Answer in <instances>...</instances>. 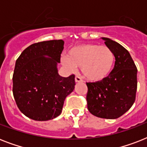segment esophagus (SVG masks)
Masks as SVG:
<instances>
[{"label": "esophagus", "instance_id": "obj_1", "mask_svg": "<svg viewBox=\"0 0 147 147\" xmlns=\"http://www.w3.org/2000/svg\"><path fill=\"white\" fill-rule=\"evenodd\" d=\"M75 81H76V82H82L83 80L82 79V78H81L80 76H76V78H75Z\"/></svg>", "mask_w": 147, "mask_h": 147}]
</instances>
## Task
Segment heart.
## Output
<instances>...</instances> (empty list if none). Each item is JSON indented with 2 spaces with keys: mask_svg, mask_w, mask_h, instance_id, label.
Instances as JSON below:
<instances>
[{
  "mask_svg": "<svg viewBox=\"0 0 147 147\" xmlns=\"http://www.w3.org/2000/svg\"><path fill=\"white\" fill-rule=\"evenodd\" d=\"M115 56L110 48L94 43L80 44L71 47L62 63L70 69L81 66L82 72L92 82L105 80L114 69Z\"/></svg>",
  "mask_w": 147,
  "mask_h": 147,
  "instance_id": "1",
  "label": "heart"
}]
</instances>
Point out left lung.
<instances>
[{
	"instance_id": "left-lung-1",
	"label": "left lung",
	"mask_w": 147,
	"mask_h": 147,
	"mask_svg": "<svg viewBox=\"0 0 147 147\" xmlns=\"http://www.w3.org/2000/svg\"><path fill=\"white\" fill-rule=\"evenodd\" d=\"M111 49L115 63L111 73L100 82L86 83L88 109L94 116L116 119L132 107L137 88V69L130 53L118 42L101 37Z\"/></svg>"
}]
</instances>
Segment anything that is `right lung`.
<instances>
[{
    "label": "right lung",
    "mask_w": 147,
    "mask_h": 147,
    "mask_svg": "<svg viewBox=\"0 0 147 147\" xmlns=\"http://www.w3.org/2000/svg\"><path fill=\"white\" fill-rule=\"evenodd\" d=\"M63 46L62 40L34 43L16 61L13 94L20 111L32 120L59 116L65 99L75 88V76L65 78L58 71Z\"/></svg>",
    "instance_id": "1"
}]
</instances>
